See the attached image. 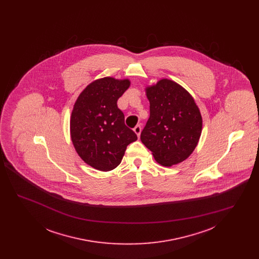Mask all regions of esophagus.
I'll list each match as a JSON object with an SVG mask.
<instances>
[{"instance_id": "esophagus-1", "label": "esophagus", "mask_w": 259, "mask_h": 259, "mask_svg": "<svg viewBox=\"0 0 259 259\" xmlns=\"http://www.w3.org/2000/svg\"><path fill=\"white\" fill-rule=\"evenodd\" d=\"M134 132H135L138 137H140L141 132H142V127H141V125H137V126H136L135 128H134Z\"/></svg>"}]
</instances>
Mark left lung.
<instances>
[{
  "label": "left lung",
  "mask_w": 259,
  "mask_h": 259,
  "mask_svg": "<svg viewBox=\"0 0 259 259\" xmlns=\"http://www.w3.org/2000/svg\"><path fill=\"white\" fill-rule=\"evenodd\" d=\"M146 94L150 114L141 134L142 143L162 166L187 159L197 147L203 126L194 98L168 78L146 87Z\"/></svg>",
  "instance_id": "8db88e82"
}]
</instances>
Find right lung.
Returning a JSON list of instances; mask_svg holds the SVG:
<instances>
[{
	"label": "right lung",
	"instance_id": "1",
	"mask_svg": "<svg viewBox=\"0 0 259 259\" xmlns=\"http://www.w3.org/2000/svg\"><path fill=\"white\" fill-rule=\"evenodd\" d=\"M128 78L111 76L88 84L74 103L70 134L78 156L92 168L108 172L122 160L126 148L138 139L124 123L117 100L130 87Z\"/></svg>",
	"mask_w": 259,
	"mask_h": 259
}]
</instances>
